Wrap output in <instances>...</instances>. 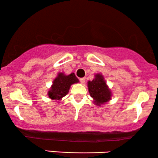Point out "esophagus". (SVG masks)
<instances>
[{
  "label": "esophagus",
  "instance_id": "1",
  "mask_svg": "<svg viewBox=\"0 0 158 158\" xmlns=\"http://www.w3.org/2000/svg\"><path fill=\"white\" fill-rule=\"evenodd\" d=\"M80 81H81V83H84L85 81H86V78L85 77H82V78L80 79Z\"/></svg>",
  "mask_w": 158,
  "mask_h": 158
}]
</instances>
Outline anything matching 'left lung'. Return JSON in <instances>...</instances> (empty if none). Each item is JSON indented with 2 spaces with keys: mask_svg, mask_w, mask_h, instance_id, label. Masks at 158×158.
I'll list each match as a JSON object with an SVG mask.
<instances>
[{
  "mask_svg": "<svg viewBox=\"0 0 158 158\" xmlns=\"http://www.w3.org/2000/svg\"><path fill=\"white\" fill-rule=\"evenodd\" d=\"M88 89L90 96L93 98V103L101 106L111 100L112 92L102 74H95L92 81H88Z\"/></svg>",
  "mask_w": 158,
  "mask_h": 158,
  "instance_id": "8db88e82",
  "label": "left lung"
}]
</instances>
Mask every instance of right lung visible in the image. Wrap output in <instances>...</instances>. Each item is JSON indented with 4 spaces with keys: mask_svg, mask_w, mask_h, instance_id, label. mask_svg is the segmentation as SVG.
<instances>
[{
    "mask_svg": "<svg viewBox=\"0 0 158 158\" xmlns=\"http://www.w3.org/2000/svg\"><path fill=\"white\" fill-rule=\"evenodd\" d=\"M79 82L75 73H71L70 75H65L64 72H60L57 76L54 79L52 85L48 91V96L52 100L57 101H60L64 96L68 94L70 86L74 83Z\"/></svg>",
    "mask_w": 158,
    "mask_h": 158,
    "instance_id": "right-lung-1",
    "label": "right lung"
}]
</instances>
